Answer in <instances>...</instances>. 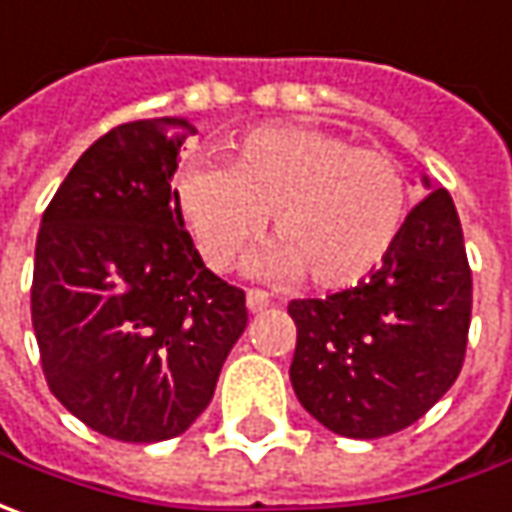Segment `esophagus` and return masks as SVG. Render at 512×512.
<instances>
[{
    "label": "esophagus",
    "mask_w": 512,
    "mask_h": 512,
    "mask_svg": "<svg viewBox=\"0 0 512 512\" xmlns=\"http://www.w3.org/2000/svg\"><path fill=\"white\" fill-rule=\"evenodd\" d=\"M269 303H272V300H269V294H266V291L252 289L249 294H246V306H249V311H252V314L269 309Z\"/></svg>",
    "instance_id": "1"
}]
</instances>
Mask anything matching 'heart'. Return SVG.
Returning <instances> with one entry per match:
<instances>
[{"label":"heart","mask_w":512,"mask_h":512,"mask_svg":"<svg viewBox=\"0 0 512 512\" xmlns=\"http://www.w3.org/2000/svg\"><path fill=\"white\" fill-rule=\"evenodd\" d=\"M175 201L212 269L249 252L272 215L277 246L255 260L272 280L311 274L320 289L357 286L391 257L411 218L408 175L391 152L311 127L243 135L229 164L189 161Z\"/></svg>","instance_id":"b5f03b06"}]
</instances>
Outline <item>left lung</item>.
<instances>
[{
    "instance_id": "1",
    "label": "left lung",
    "mask_w": 512,
    "mask_h": 512,
    "mask_svg": "<svg viewBox=\"0 0 512 512\" xmlns=\"http://www.w3.org/2000/svg\"><path fill=\"white\" fill-rule=\"evenodd\" d=\"M470 306L462 223L448 189H433L377 272L326 300H291L294 394L320 425L348 439L402 431L459 377Z\"/></svg>"
}]
</instances>
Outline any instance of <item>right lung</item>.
<instances>
[{
    "label": "right lung",
    "mask_w": 512,
    "mask_h": 512,
    "mask_svg": "<svg viewBox=\"0 0 512 512\" xmlns=\"http://www.w3.org/2000/svg\"><path fill=\"white\" fill-rule=\"evenodd\" d=\"M186 118L101 135L36 238L30 314L53 397L118 442H164L212 402L246 294L203 266L175 189Z\"/></svg>",
    "instance_id": "right-lung-1"
}]
</instances>
